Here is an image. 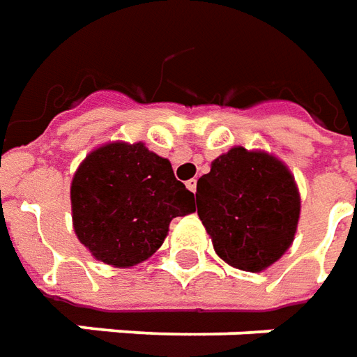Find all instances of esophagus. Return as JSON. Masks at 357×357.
Wrapping results in <instances>:
<instances>
[{"mask_svg":"<svg viewBox=\"0 0 357 357\" xmlns=\"http://www.w3.org/2000/svg\"><path fill=\"white\" fill-rule=\"evenodd\" d=\"M196 186H198V181H196V178H190V181L186 183V188L190 192H194V194H196Z\"/></svg>","mask_w":357,"mask_h":357,"instance_id":"34e87169","label":"esophagus"}]
</instances>
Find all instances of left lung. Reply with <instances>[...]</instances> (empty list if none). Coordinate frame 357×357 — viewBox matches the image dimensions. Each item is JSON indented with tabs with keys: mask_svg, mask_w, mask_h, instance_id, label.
Wrapping results in <instances>:
<instances>
[{
	"mask_svg": "<svg viewBox=\"0 0 357 357\" xmlns=\"http://www.w3.org/2000/svg\"><path fill=\"white\" fill-rule=\"evenodd\" d=\"M196 202L215 252L236 269L264 271L294 240L300 192L288 167L265 151L236 146L219 155L198 178Z\"/></svg>",
	"mask_w": 357,
	"mask_h": 357,
	"instance_id": "obj_1",
	"label": "left lung"
}]
</instances>
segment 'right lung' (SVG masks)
<instances>
[{
	"mask_svg": "<svg viewBox=\"0 0 357 357\" xmlns=\"http://www.w3.org/2000/svg\"><path fill=\"white\" fill-rule=\"evenodd\" d=\"M73 227L90 254L132 267L158 252L174 217L194 213V194L169 159L142 142H109L90 151L70 183Z\"/></svg>",
	"mask_w": 357,
	"mask_h": 357,
	"instance_id": "add662e5",
	"label": "right lung"
}]
</instances>
